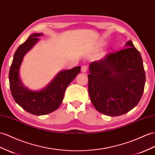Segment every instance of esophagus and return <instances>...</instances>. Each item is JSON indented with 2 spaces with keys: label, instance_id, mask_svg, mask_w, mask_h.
<instances>
[{
  "label": "esophagus",
  "instance_id": "obj_1",
  "mask_svg": "<svg viewBox=\"0 0 155 155\" xmlns=\"http://www.w3.org/2000/svg\"><path fill=\"white\" fill-rule=\"evenodd\" d=\"M87 69H88V67H87L86 65H83L81 67V71L82 73H86V71H87Z\"/></svg>",
  "mask_w": 155,
  "mask_h": 155
}]
</instances>
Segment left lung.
I'll use <instances>...</instances> for the list:
<instances>
[{"label": "left lung", "mask_w": 155, "mask_h": 155, "mask_svg": "<svg viewBox=\"0 0 155 155\" xmlns=\"http://www.w3.org/2000/svg\"><path fill=\"white\" fill-rule=\"evenodd\" d=\"M125 47L89 66L91 101L97 111L108 116L129 112L138 104L144 91L145 73L141 54L132 41Z\"/></svg>", "instance_id": "1"}]
</instances>
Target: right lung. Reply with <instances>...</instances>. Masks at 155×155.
Returning <instances> with one entry per match:
<instances>
[{
    "instance_id": "right-lung-1",
    "label": "right lung",
    "mask_w": 155,
    "mask_h": 155,
    "mask_svg": "<svg viewBox=\"0 0 155 155\" xmlns=\"http://www.w3.org/2000/svg\"><path fill=\"white\" fill-rule=\"evenodd\" d=\"M42 35V33L31 35L18 48L9 72L10 88L14 100L27 112L35 115H45L56 110L61 104L67 87L81 71L80 66L61 71L48 85L39 91L31 90L24 86L19 78V67L24 55Z\"/></svg>"
}]
</instances>
